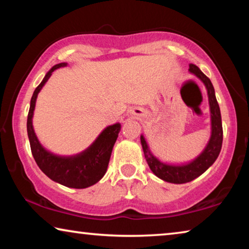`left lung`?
Wrapping results in <instances>:
<instances>
[{
    "label": "left lung",
    "instance_id": "obj_1",
    "mask_svg": "<svg viewBox=\"0 0 249 249\" xmlns=\"http://www.w3.org/2000/svg\"><path fill=\"white\" fill-rule=\"evenodd\" d=\"M189 72L195 74L199 80H202L207 89L208 100H210L212 116V136L206 148L204 149V152L195 160H193L192 163L183 165V166H173V165L161 163L155 156H153V154L149 152L144 136H141L142 147H143L145 159L149 168L160 179L174 184L188 183V181L195 179L196 177L202 175L208 167L212 166L213 163L218 157L223 144L222 116H220L219 105L217 103L215 96L214 86H213L210 78L197 68L196 65L189 64Z\"/></svg>",
    "mask_w": 249,
    "mask_h": 249
}]
</instances>
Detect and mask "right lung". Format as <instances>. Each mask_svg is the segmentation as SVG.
Segmentation results:
<instances>
[{
  "label": "right lung",
  "mask_w": 249,
  "mask_h": 249,
  "mask_svg": "<svg viewBox=\"0 0 249 249\" xmlns=\"http://www.w3.org/2000/svg\"><path fill=\"white\" fill-rule=\"evenodd\" d=\"M66 65L68 63H60V64L54 65L46 73L41 84L35 89L33 96L31 98L29 115H27V135H29L31 151H32L34 160L36 161L37 166L46 176L66 187L86 188L96 184L107 171L110 154H112L113 146L117 140L118 133L121 131V125L114 124L106 127L86 151L75 156L66 157L54 155V154L47 152L39 144L32 125V117L37 94L54 71L64 68Z\"/></svg>",
  "instance_id": "obj_1"
}]
</instances>
